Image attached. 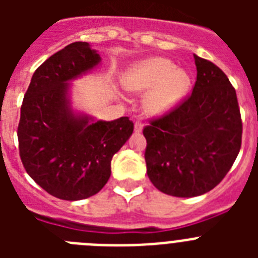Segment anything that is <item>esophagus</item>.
Wrapping results in <instances>:
<instances>
[{
	"label": "esophagus",
	"instance_id": "obj_1",
	"mask_svg": "<svg viewBox=\"0 0 258 258\" xmlns=\"http://www.w3.org/2000/svg\"><path fill=\"white\" fill-rule=\"evenodd\" d=\"M143 129V124L141 121H136V124H134V132H137V133H141Z\"/></svg>",
	"mask_w": 258,
	"mask_h": 258
}]
</instances>
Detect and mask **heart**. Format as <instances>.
Here are the masks:
<instances>
[{
  "label": "heart",
  "mask_w": 258,
  "mask_h": 258,
  "mask_svg": "<svg viewBox=\"0 0 258 258\" xmlns=\"http://www.w3.org/2000/svg\"><path fill=\"white\" fill-rule=\"evenodd\" d=\"M124 86L133 93L149 90L143 101L146 112L161 116L182 103L190 90L191 77L170 59L157 56L134 64L125 76Z\"/></svg>",
  "instance_id": "heart-1"
}]
</instances>
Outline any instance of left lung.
<instances>
[{
    "instance_id": "left-lung-1",
    "label": "left lung",
    "mask_w": 258,
    "mask_h": 258,
    "mask_svg": "<svg viewBox=\"0 0 258 258\" xmlns=\"http://www.w3.org/2000/svg\"><path fill=\"white\" fill-rule=\"evenodd\" d=\"M194 58L198 75L190 97L143 129L150 181L178 198L199 197L216 187L241 146L235 89L217 66Z\"/></svg>"
}]
</instances>
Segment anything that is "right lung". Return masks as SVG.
I'll return each mask as SVG.
<instances>
[{
  "instance_id": "add662e5",
  "label": "right lung",
  "mask_w": 258,
  "mask_h": 258,
  "mask_svg": "<svg viewBox=\"0 0 258 258\" xmlns=\"http://www.w3.org/2000/svg\"><path fill=\"white\" fill-rule=\"evenodd\" d=\"M88 42L59 50L36 70L18 126L22 163L33 181L61 200H83L103 188L112 156L133 133L129 117L95 120L71 106V81L101 63Z\"/></svg>"
}]
</instances>
